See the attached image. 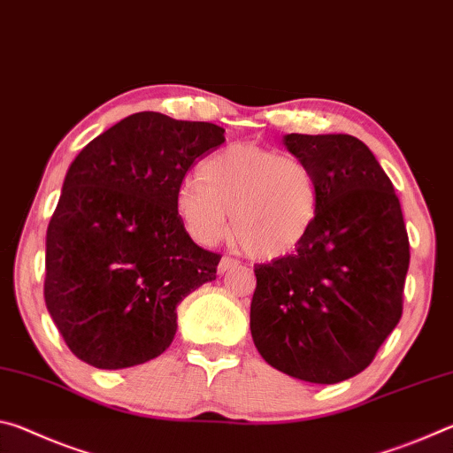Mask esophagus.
<instances>
[{
  "instance_id": "34e87169",
  "label": "esophagus",
  "mask_w": 453,
  "mask_h": 453,
  "mask_svg": "<svg viewBox=\"0 0 453 453\" xmlns=\"http://www.w3.org/2000/svg\"><path fill=\"white\" fill-rule=\"evenodd\" d=\"M237 265H240V262H237V259L224 256V257L219 259V264H218V272H219V273H226V272H229V270H234V267H237Z\"/></svg>"
}]
</instances>
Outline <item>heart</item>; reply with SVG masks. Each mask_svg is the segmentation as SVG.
<instances>
[{"instance_id": "b5f03b06", "label": "heart", "mask_w": 453, "mask_h": 453, "mask_svg": "<svg viewBox=\"0 0 453 453\" xmlns=\"http://www.w3.org/2000/svg\"><path fill=\"white\" fill-rule=\"evenodd\" d=\"M175 210L196 242L232 240L250 257L278 259L308 240L318 219L319 183L297 156L257 143H229L205 159L199 178L175 191Z\"/></svg>"}]
</instances>
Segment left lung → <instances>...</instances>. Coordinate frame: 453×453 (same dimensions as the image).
<instances>
[{
    "instance_id": "1",
    "label": "left lung",
    "mask_w": 453,
    "mask_h": 453,
    "mask_svg": "<svg viewBox=\"0 0 453 453\" xmlns=\"http://www.w3.org/2000/svg\"><path fill=\"white\" fill-rule=\"evenodd\" d=\"M311 165L319 210L294 254L257 264L250 329L275 370L311 383L364 372L403 310L410 240L392 181L364 142L288 134Z\"/></svg>"
}]
</instances>
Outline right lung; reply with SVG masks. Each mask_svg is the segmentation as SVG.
<instances>
[{
    "label": "right lung",
    "mask_w": 453,
    "mask_h": 453,
    "mask_svg": "<svg viewBox=\"0 0 453 453\" xmlns=\"http://www.w3.org/2000/svg\"><path fill=\"white\" fill-rule=\"evenodd\" d=\"M224 132L140 111L72 162L45 237L43 297L81 362L121 370L164 354L180 302L216 280L221 256L191 240L175 191Z\"/></svg>",
    "instance_id": "add662e5"
}]
</instances>
